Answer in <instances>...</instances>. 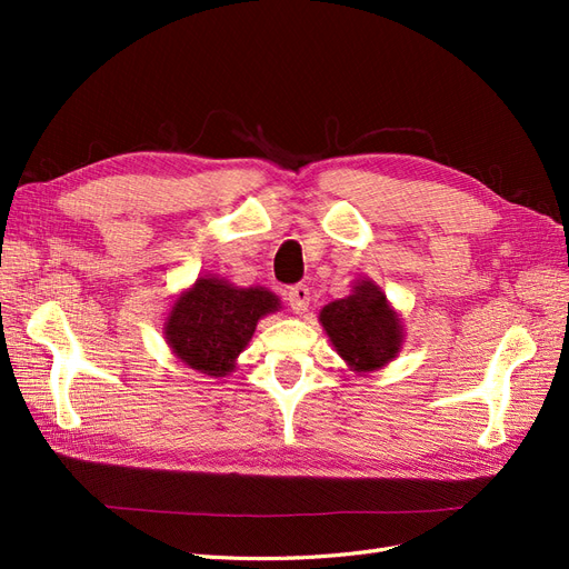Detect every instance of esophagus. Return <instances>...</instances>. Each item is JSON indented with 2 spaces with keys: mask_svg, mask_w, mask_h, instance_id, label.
Segmentation results:
<instances>
[{
  "mask_svg": "<svg viewBox=\"0 0 569 569\" xmlns=\"http://www.w3.org/2000/svg\"><path fill=\"white\" fill-rule=\"evenodd\" d=\"M287 301L289 306L295 308V311H306L308 308V301H311V289H308L306 284H295L289 287L287 291Z\"/></svg>",
  "mask_w": 569,
  "mask_h": 569,
  "instance_id": "esophagus-1",
  "label": "esophagus"
}]
</instances>
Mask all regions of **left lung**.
Segmentation results:
<instances>
[{"instance_id": "8db88e82", "label": "left lung", "mask_w": 569, "mask_h": 569, "mask_svg": "<svg viewBox=\"0 0 569 569\" xmlns=\"http://www.w3.org/2000/svg\"><path fill=\"white\" fill-rule=\"evenodd\" d=\"M320 322L337 353L356 372L385 368L403 347L401 318L372 280H358L347 299L327 303Z\"/></svg>"}]
</instances>
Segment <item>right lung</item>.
<instances>
[{"label": "right lung", "mask_w": 569, "mask_h": 569, "mask_svg": "<svg viewBox=\"0 0 569 569\" xmlns=\"http://www.w3.org/2000/svg\"><path fill=\"white\" fill-rule=\"evenodd\" d=\"M280 308V299L263 287H234L203 274L176 299L163 337L184 366L226 377L251 341L258 320Z\"/></svg>", "instance_id": "add662e5"}]
</instances>
